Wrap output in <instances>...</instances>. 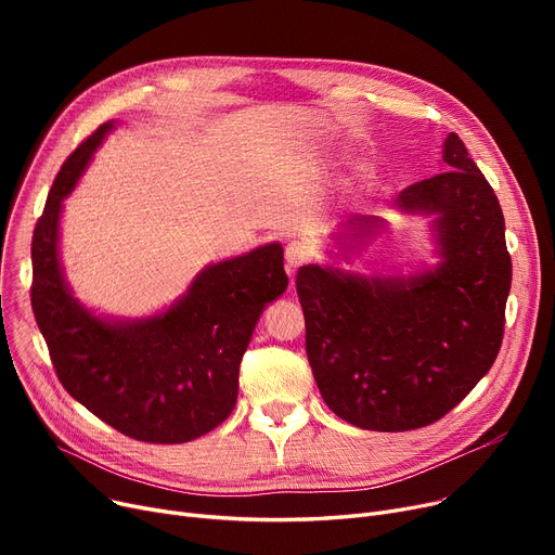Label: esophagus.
<instances>
[{"label":"esophagus","instance_id":"34e87169","mask_svg":"<svg viewBox=\"0 0 555 555\" xmlns=\"http://www.w3.org/2000/svg\"><path fill=\"white\" fill-rule=\"evenodd\" d=\"M312 260V247L306 241H293L285 247V262H287V272L295 274L301 266Z\"/></svg>","mask_w":555,"mask_h":555}]
</instances>
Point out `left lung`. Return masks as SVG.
<instances>
[{
	"label": "left lung",
	"mask_w": 555,
	"mask_h": 555,
	"mask_svg": "<svg viewBox=\"0 0 555 555\" xmlns=\"http://www.w3.org/2000/svg\"><path fill=\"white\" fill-rule=\"evenodd\" d=\"M443 162L450 170L398 195L404 211L439 216L443 260L434 272L406 281L319 266L297 272L314 383L333 414L362 429L406 431L443 418L504 339L513 266L500 199L454 132Z\"/></svg>",
	"instance_id": "left-lung-1"
}]
</instances>
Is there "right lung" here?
Segmentation results:
<instances>
[{
	"label": "right lung",
	"mask_w": 555,
	"mask_h": 555,
	"mask_svg": "<svg viewBox=\"0 0 555 555\" xmlns=\"http://www.w3.org/2000/svg\"><path fill=\"white\" fill-rule=\"evenodd\" d=\"M103 124L67 157L36 222L31 306L57 380L103 423L145 443H186L218 427L238 398V369L266 304L287 287L283 247L204 270L164 314L109 324L69 295L57 262L63 197L99 149Z\"/></svg>",
	"instance_id": "add662e5"
}]
</instances>
